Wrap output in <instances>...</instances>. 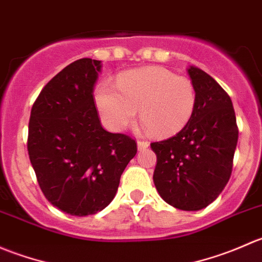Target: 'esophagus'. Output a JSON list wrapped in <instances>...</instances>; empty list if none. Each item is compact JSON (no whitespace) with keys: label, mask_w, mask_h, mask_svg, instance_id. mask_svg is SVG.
<instances>
[{"label":"esophagus","mask_w":262,"mask_h":262,"mask_svg":"<svg viewBox=\"0 0 262 262\" xmlns=\"http://www.w3.org/2000/svg\"><path fill=\"white\" fill-rule=\"evenodd\" d=\"M137 144H138V149L142 150V149H146V148H148V146H149V142L148 141H138L137 142Z\"/></svg>","instance_id":"1"}]
</instances>
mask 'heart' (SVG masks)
Segmentation results:
<instances>
[{"label":"heart","instance_id":"heart-1","mask_svg":"<svg viewBox=\"0 0 262 262\" xmlns=\"http://www.w3.org/2000/svg\"><path fill=\"white\" fill-rule=\"evenodd\" d=\"M118 87L102 82L95 100L100 113L114 130L141 121L157 137H170L186 126L194 114L196 91L192 82L161 67H146L121 73Z\"/></svg>","mask_w":262,"mask_h":262}]
</instances>
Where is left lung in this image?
<instances>
[{
  "label": "left lung",
  "instance_id": "8db88e82",
  "mask_svg": "<svg viewBox=\"0 0 262 262\" xmlns=\"http://www.w3.org/2000/svg\"><path fill=\"white\" fill-rule=\"evenodd\" d=\"M187 73L196 91L194 114L176 136L150 143L157 156L153 181L170 205L200 210L231 178L238 126L231 97L221 84L196 67Z\"/></svg>",
  "mask_w": 262,
  "mask_h": 262
}]
</instances>
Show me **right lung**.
Listing matches in <instances>:
<instances>
[{
  "label": "right lung",
  "mask_w": 262,
  "mask_h": 262,
  "mask_svg": "<svg viewBox=\"0 0 262 262\" xmlns=\"http://www.w3.org/2000/svg\"><path fill=\"white\" fill-rule=\"evenodd\" d=\"M101 62L82 58L44 86L31 107L28 152L48 202L71 215L96 214L112 203L136 156L126 134L102 128L94 102Z\"/></svg>",
  "instance_id": "1"
}]
</instances>
